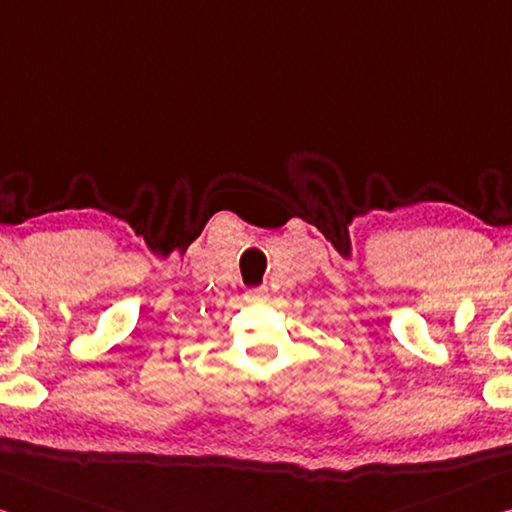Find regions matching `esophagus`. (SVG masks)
<instances>
[{
    "instance_id": "esophagus-1",
    "label": "esophagus",
    "mask_w": 512,
    "mask_h": 512,
    "mask_svg": "<svg viewBox=\"0 0 512 512\" xmlns=\"http://www.w3.org/2000/svg\"><path fill=\"white\" fill-rule=\"evenodd\" d=\"M266 294H269V291H266L264 287H259V289H253V291H250V296H253V298H264Z\"/></svg>"
}]
</instances>
